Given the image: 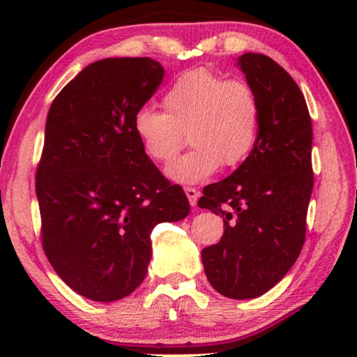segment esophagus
Returning a JSON list of instances; mask_svg holds the SVG:
<instances>
[{"label": "esophagus", "mask_w": 357, "mask_h": 357, "mask_svg": "<svg viewBox=\"0 0 357 357\" xmlns=\"http://www.w3.org/2000/svg\"><path fill=\"white\" fill-rule=\"evenodd\" d=\"M185 195H187V198H188L190 204H192V206H197V202H198L199 192H197V190H195V188H190V187H187V188H185Z\"/></svg>", "instance_id": "34e87169"}]
</instances>
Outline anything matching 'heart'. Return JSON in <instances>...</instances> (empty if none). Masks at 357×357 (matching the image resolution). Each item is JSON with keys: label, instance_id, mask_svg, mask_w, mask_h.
Wrapping results in <instances>:
<instances>
[{"label": "heart", "instance_id": "1", "mask_svg": "<svg viewBox=\"0 0 357 357\" xmlns=\"http://www.w3.org/2000/svg\"><path fill=\"white\" fill-rule=\"evenodd\" d=\"M162 107L164 112L149 107L136 112L133 131L144 154L160 164L177 155L188 135L193 149L167 167L174 182H203L221 164L243 162L255 146L260 104L247 82L198 68L170 84Z\"/></svg>", "mask_w": 357, "mask_h": 357}]
</instances>
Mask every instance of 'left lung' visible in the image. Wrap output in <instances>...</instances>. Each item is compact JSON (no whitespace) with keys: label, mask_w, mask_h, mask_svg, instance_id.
Segmentation results:
<instances>
[{"label":"left lung","mask_w":357,"mask_h":357,"mask_svg":"<svg viewBox=\"0 0 357 357\" xmlns=\"http://www.w3.org/2000/svg\"><path fill=\"white\" fill-rule=\"evenodd\" d=\"M237 65L257 94L260 126L236 172L203 188L198 206L222 216L224 234L203 248L202 260L219 294L253 299L284 278L304 245L312 121L299 86L275 60L243 53Z\"/></svg>","instance_id":"left-lung-1"}]
</instances>
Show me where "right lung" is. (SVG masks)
Wrapping results in <instances>:
<instances>
[{
	"label": "right lung",
	"instance_id": "1",
	"mask_svg": "<svg viewBox=\"0 0 357 357\" xmlns=\"http://www.w3.org/2000/svg\"><path fill=\"white\" fill-rule=\"evenodd\" d=\"M164 77L151 58L86 66L52 102L36 174L43 252L73 291L114 302L143 282L151 232L187 218L182 187L144 154L133 116Z\"/></svg>",
	"mask_w": 357,
	"mask_h": 357
}]
</instances>
